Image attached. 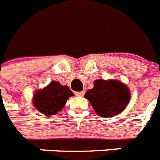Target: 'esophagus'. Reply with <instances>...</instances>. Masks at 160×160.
<instances>
[{"mask_svg":"<svg viewBox=\"0 0 160 160\" xmlns=\"http://www.w3.org/2000/svg\"><path fill=\"white\" fill-rule=\"evenodd\" d=\"M84 94H85V92H84V91H83V92H79L75 93V95H76L77 96H84Z\"/></svg>","mask_w":160,"mask_h":160,"instance_id":"obj_1","label":"esophagus"}]
</instances>
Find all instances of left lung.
<instances>
[{
    "label": "left lung",
    "instance_id": "8db88e82",
    "mask_svg": "<svg viewBox=\"0 0 160 160\" xmlns=\"http://www.w3.org/2000/svg\"><path fill=\"white\" fill-rule=\"evenodd\" d=\"M84 96L98 115L112 118L126 109L131 92L128 87L118 80L97 79L94 82V88L87 91Z\"/></svg>",
    "mask_w": 160,
    "mask_h": 160
}]
</instances>
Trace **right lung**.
<instances>
[{
	"label": "right lung",
	"mask_w": 160,
	"mask_h": 160,
	"mask_svg": "<svg viewBox=\"0 0 160 160\" xmlns=\"http://www.w3.org/2000/svg\"><path fill=\"white\" fill-rule=\"evenodd\" d=\"M74 94L68 86L52 81L42 89H38L32 96V105L41 113L47 116L57 114L65 106L69 97Z\"/></svg>",
	"instance_id": "obj_1"
}]
</instances>
